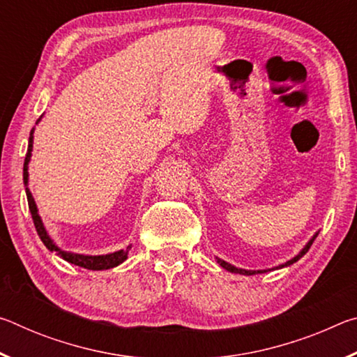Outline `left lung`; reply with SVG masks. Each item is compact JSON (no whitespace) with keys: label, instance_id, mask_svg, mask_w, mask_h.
<instances>
[{"label":"left lung","instance_id":"left-lung-1","mask_svg":"<svg viewBox=\"0 0 357 357\" xmlns=\"http://www.w3.org/2000/svg\"><path fill=\"white\" fill-rule=\"evenodd\" d=\"M317 236H318V233H315V236H313L309 243H307V245L304 247V249H302L298 255H296L294 258H291L289 259V261H287V263H283V264H280V266H277L275 269H280V268H285V266H289V264H293V263H296L298 261L299 258H302L305 255L307 252H309V249H310V245H312V243L313 241L317 239ZM217 263H219L223 269H227V271H229V273H234V274H243V275H253V274H263V273H268V271H271V269H263V271H247V269H239V268H236V266H233V264H229V263H227V261H223V259H220V258H217Z\"/></svg>","mask_w":357,"mask_h":357}]
</instances>
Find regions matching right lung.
<instances>
[{
    "label": "right lung",
    "mask_w": 357,
    "mask_h": 357,
    "mask_svg": "<svg viewBox=\"0 0 357 357\" xmlns=\"http://www.w3.org/2000/svg\"><path fill=\"white\" fill-rule=\"evenodd\" d=\"M33 132L34 130H31V134H29L28 153H26V157H25V164H23V183H25V185H26L25 190H26L29 213H31L36 231H38L42 243H44V245L47 247L48 250L56 252V255H59L63 259H66V261H69V263L75 264V266H80V268H84V269L104 271V269L114 268V266L123 263L124 259L128 258L130 245L126 250H118V252H113V253H107V255H94L93 257V255H80V253L64 252V250L59 249V247L55 243H53V239L50 236H48L44 223H42L40 217L38 214V206H36L34 198L31 195V192H29V189H28V164H29V159H31V151H33Z\"/></svg>",
    "instance_id": "right-lung-1"
}]
</instances>
